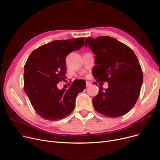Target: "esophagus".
<instances>
[{
    "label": "esophagus",
    "mask_w": 160,
    "mask_h": 160,
    "mask_svg": "<svg viewBox=\"0 0 160 160\" xmlns=\"http://www.w3.org/2000/svg\"><path fill=\"white\" fill-rule=\"evenodd\" d=\"M91 84V83L90 82H86V87L89 86Z\"/></svg>",
    "instance_id": "esophagus-1"
}]
</instances>
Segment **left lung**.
I'll use <instances>...</instances> for the list:
<instances>
[{
	"instance_id": "obj_1",
	"label": "left lung",
	"mask_w": 160,
	"mask_h": 160,
	"mask_svg": "<svg viewBox=\"0 0 160 160\" xmlns=\"http://www.w3.org/2000/svg\"><path fill=\"white\" fill-rule=\"evenodd\" d=\"M88 46L95 55L93 74L97 82L108 83V88L100 87L98 95L93 98L96 111L110 117L127 113L137 101L143 78L135 53L127 45L109 36L88 38L85 47Z\"/></svg>"
}]
</instances>
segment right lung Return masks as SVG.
<instances>
[{"label": "right lung", "mask_w": 160, "mask_h": 160, "mask_svg": "<svg viewBox=\"0 0 160 160\" xmlns=\"http://www.w3.org/2000/svg\"><path fill=\"white\" fill-rule=\"evenodd\" d=\"M84 38L55 40L39 47L30 54L24 67V88L31 104L42 118L58 121L74 110L76 97L86 88L74 82L67 90L57 83L65 77L66 57L84 45Z\"/></svg>", "instance_id": "obj_1"}]
</instances>
